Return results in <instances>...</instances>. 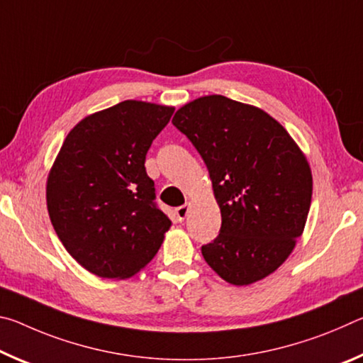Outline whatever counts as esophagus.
Here are the masks:
<instances>
[{"instance_id": "obj_1", "label": "esophagus", "mask_w": 363, "mask_h": 363, "mask_svg": "<svg viewBox=\"0 0 363 363\" xmlns=\"http://www.w3.org/2000/svg\"><path fill=\"white\" fill-rule=\"evenodd\" d=\"M189 208H190V203H186V205H182V206H179V208H176V218L181 220L186 219V216H187V213H189Z\"/></svg>"}]
</instances>
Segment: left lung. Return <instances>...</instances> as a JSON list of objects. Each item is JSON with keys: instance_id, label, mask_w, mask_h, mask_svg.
<instances>
[{"instance_id": "8db88e82", "label": "left lung", "mask_w": 363, "mask_h": 363, "mask_svg": "<svg viewBox=\"0 0 363 363\" xmlns=\"http://www.w3.org/2000/svg\"><path fill=\"white\" fill-rule=\"evenodd\" d=\"M220 208L219 235L201 255L220 279L250 285L277 270L304 230L312 174L304 153L264 110L213 94L177 110Z\"/></svg>"}]
</instances>
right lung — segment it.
Segmentation results:
<instances>
[{
  "label": "right lung",
  "mask_w": 363,
  "mask_h": 363,
  "mask_svg": "<svg viewBox=\"0 0 363 363\" xmlns=\"http://www.w3.org/2000/svg\"><path fill=\"white\" fill-rule=\"evenodd\" d=\"M174 108L125 101L67 134L48 176L54 230L73 259L104 279H128L157 255L171 227L155 203L145 155Z\"/></svg>",
  "instance_id": "1"
}]
</instances>
